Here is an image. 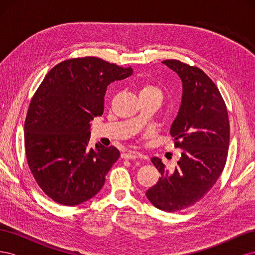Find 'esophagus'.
<instances>
[{
	"label": "esophagus",
	"mask_w": 255,
	"mask_h": 255,
	"mask_svg": "<svg viewBox=\"0 0 255 255\" xmlns=\"http://www.w3.org/2000/svg\"><path fill=\"white\" fill-rule=\"evenodd\" d=\"M139 153L135 152V151H128V152H125L121 154V157L125 158V159H135L139 157Z\"/></svg>",
	"instance_id": "1"
}]
</instances>
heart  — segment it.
<instances>
[{
  "mask_svg": "<svg viewBox=\"0 0 255 255\" xmlns=\"http://www.w3.org/2000/svg\"><path fill=\"white\" fill-rule=\"evenodd\" d=\"M139 95L140 96H143V95H157V96L163 97V92H161V90L157 86H155V85L146 83V84H143L141 86Z\"/></svg>",
  "mask_w": 255,
  "mask_h": 255,
  "instance_id": "heart-1",
  "label": "heart"
}]
</instances>
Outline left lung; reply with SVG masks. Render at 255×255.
<instances>
[{
  "instance_id": "obj_1",
  "label": "left lung",
  "mask_w": 255,
  "mask_h": 255,
  "mask_svg": "<svg viewBox=\"0 0 255 255\" xmlns=\"http://www.w3.org/2000/svg\"><path fill=\"white\" fill-rule=\"evenodd\" d=\"M161 63L183 83L182 104L170 128L182 156L174 170L152 157L160 177L145 196L159 210L177 212L200 201L217 182L227 163L230 123L219 89L201 69L176 59Z\"/></svg>"
}]
</instances>
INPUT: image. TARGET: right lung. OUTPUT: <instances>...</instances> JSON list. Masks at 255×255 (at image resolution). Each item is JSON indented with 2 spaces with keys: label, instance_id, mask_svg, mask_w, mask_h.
I'll list each match as a JSON object with an SVG mask.
<instances>
[{
  "label": "right lung",
  "instance_id": "obj_1",
  "mask_svg": "<svg viewBox=\"0 0 255 255\" xmlns=\"http://www.w3.org/2000/svg\"><path fill=\"white\" fill-rule=\"evenodd\" d=\"M133 73L98 57L71 58L53 67L29 103L24 123L28 167L53 201L74 206L103 187L117 148H89V122L104 111L106 88Z\"/></svg>",
  "mask_w": 255,
  "mask_h": 255
}]
</instances>
